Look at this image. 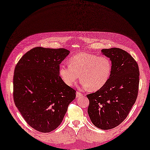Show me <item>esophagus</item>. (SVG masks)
<instances>
[{
	"label": "esophagus",
	"mask_w": 150,
	"mask_h": 150,
	"mask_svg": "<svg viewBox=\"0 0 150 150\" xmlns=\"http://www.w3.org/2000/svg\"><path fill=\"white\" fill-rule=\"evenodd\" d=\"M81 96H82V94L81 93V92L77 91V93H76V97H77V98H79Z\"/></svg>",
	"instance_id": "34e87169"
}]
</instances>
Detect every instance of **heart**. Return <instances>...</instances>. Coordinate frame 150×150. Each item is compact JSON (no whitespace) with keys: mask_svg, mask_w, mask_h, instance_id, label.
Returning <instances> with one entry per match:
<instances>
[{"mask_svg":"<svg viewBox=\"0 0 150 150\" xmlns=\"http://www.w3.org/2000/svg\"><path fill=\"white\" fill-rule=\"evenodd\" d=\"M111 71L112 64L108 57L79 53L70 58L69 64L60 66L59 75L68 86H73L80 77L82 87L97 91L106 85Z\"/></svg>","mask_w":150,"mask_h":150,"instance_id":"heart-1","label":"heart"}]
</instances>
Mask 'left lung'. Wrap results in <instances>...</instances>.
<instances>
[{"label":"left lung","mask_w":150,"mask_h":150,"mask_svg":"<svg viewBox=\"0 0 150 150\" xmlns=\"http://www.w3.org/2000/svg\"><path fill=\"white\" fill-rule=\"evenodd\" d=\"M110 58L112 71L106 85L95 93L87 95L90 101L88 113L98 128H115L128 116L138 95L139 70L131 55L122 49H103Z\"/></svg>","instance_id":"obj_1"}]
</instances>
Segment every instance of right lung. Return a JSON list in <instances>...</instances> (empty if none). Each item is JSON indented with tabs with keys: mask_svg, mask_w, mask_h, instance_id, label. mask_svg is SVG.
<instances>
[{
	"mask_svg": "<svg viewBox=\"0 0 150 150\" xmlns=\"http://www.w3.org/2000/svg\"><path fill=\"white\" fill-rule=\"evenodd\" d=\"M69 53L64 48L36 47L25 53L15 66V104L26 122L40 132L55 129L75 98L76 91L59 75L60 64Z\"/></svg>",
	"mask_w": 150,
	"mask_h": 150,
	"instance_id": "add662e5",
	"label": "right lung"
}]
</instances>
